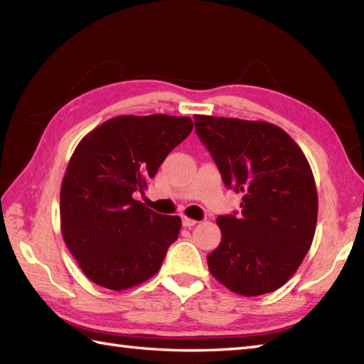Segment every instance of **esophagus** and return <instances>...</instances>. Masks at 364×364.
<instances>
[{
	"mask_svg": "<svg viewBox=\"0 0 364 364\" xmlns=\"http://www.w3.org/2000/svg\"><path fill=\"white\" fill-rule=\"evenodd\" d=\"M197 220H194V219H189V218H183V227H186V228H191V227H194V225H197Z\"/></svg>",
	"mask_w": 364,
	"mask_h": 364,
	"instance_id": "obj_1",
	"label": "esophagus"
}]
</instances>
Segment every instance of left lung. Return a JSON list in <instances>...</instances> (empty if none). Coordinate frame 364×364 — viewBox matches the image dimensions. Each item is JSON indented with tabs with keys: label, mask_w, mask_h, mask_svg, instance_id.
<instances>
[{
	"label": "left lung",
	"mask_w": 364,
	"mask_h": 364,
	"mask_svg": "<svg viewBox=\"0 0 364 364\" xmlns=\"http://www.w3.org/2000/svg\"><path fill=\"white\" fill-rule=\"evenodd\" d=\"M200 141L241 213L219 215L222 239L208 255L215 280L239 296L280 288L304 261L318 222V191L304 151L267 122L194 115Z\"/></svg>",
	"instance_id": "obj_1"
}]
</instances>
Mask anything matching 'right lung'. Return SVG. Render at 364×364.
<instances>
[{
    "mask_svg": "<svg viewBox=\"0 0 364 364\" xmlns=\"http://www.w3.org/2000/svg\"><path fill=\"white\" fill-rule=\"evenodd\" d=\"M194 123L175 115H119L76 146L60 186V231L89 280L129 289L158 272L181 219L134 200Z\"/></svg>",
    "mask_w": 364,
    "mask_h": 364,
    "instance_id": "right-lung-1",
    "label": "right lung"
}]
</instances>
